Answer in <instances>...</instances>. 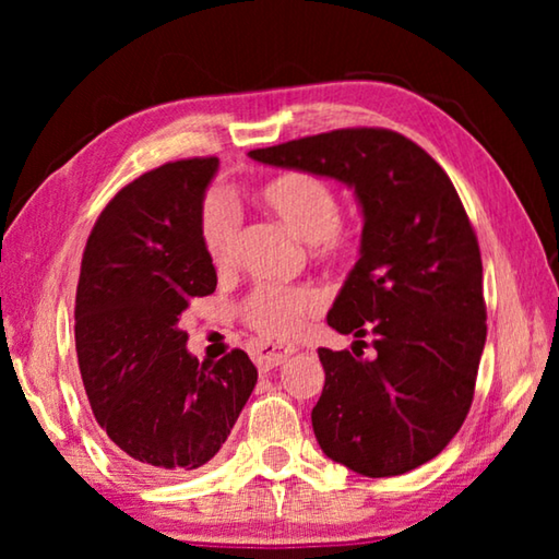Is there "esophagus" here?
<instances>
[{"label": "esophagus", "instance_id": "obj_1", "mask_svg": "<svg viewBox=\"0 0 559 559\" xmlns=\"http://www.w3.org/2000/svg\"><path fill=\"white\" fill-rule=\"evenodd\" d=\"M298 353V345L293 343H257L251 347V355H253V362H257L261 370H273V367H278L286 362L290 355Z\"/></svg>", "mask_w": 559, "mask_h": 559}]
</instances>
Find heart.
Wrapping results in <instances>:
<instances>
[{"label":"heart","mask_w":559,"mask_h":559,"mask_svg":"<svg viewBox=\"0 0 559 559\" xmlns=\"http://www.w3.org/2000/svg\"><path fill=\"white\" fill-rule=\"evenodd\" d=\"M261 210L308 241L310 259L335 263L355 251L357 236L340 222V200L325 177L293 169L271 177L257 189ZM200 239L214 269L226 271L236 257L239 224L226 202L206 200L200 212ZM323 310V293L316 286H259L241 302V320L261 337H290L302 330L308 318Z\"/></svg>","instance_id":"heart-1"}]
</instances>
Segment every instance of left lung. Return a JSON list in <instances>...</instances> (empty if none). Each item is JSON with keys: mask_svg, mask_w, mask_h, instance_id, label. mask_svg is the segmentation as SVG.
Here are the masks:
<instances>
[{"mask_svg": "<svg viewBox=\"0 0 559 559\" xmlns=\"http://www.w3.org/2000/svg\"><path fill=\"white\" fill-rule=\"evenodd\" d=\"M263 165L333 177L365 214L359 261L328 313L378 355L320 347L313 431L370 478L402 476L447 449L471 409L486 345L484 263L456 187L427 150L386 128H343L251 150Z\"/></svg>", "mask_w": 559, "mask_h": 559, "instance_id": "1", "label": "left lung"}]
</instances>
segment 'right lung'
Masks as SVG:
<instances>
[{"mask_svg": "<svg viewBox=\"0 0 559 559\" xmlns=\"http://www.w3.org/2000/svg\"><path fill=\"white\" fill-rule=\"evenodd\" d=\"M216 157L150 169L122 187L86 241L75 288V353L110 449L150 478L182 476L224 447L257 386L243 349L219 362L187 353L179 316L210 296L200 239Z\"/></svg>", "mask_w": 559, "mask_h": 559, "instance_id": "right-lung-1", "label": "right lung"}]
</instances>
